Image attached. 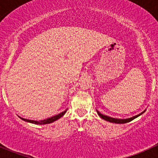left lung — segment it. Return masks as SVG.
<instances>
[{
  "instance_id": "8db88e82",
  "label": "left lung",
  "mask_w": 158,
  "mask_h": 158,
  "mask_svg": "<svg viewBox=\"0 0 158 158\" xmlns=\"http://www.w3.org/2000/svg\"><path fill=\"white\" fill-rule=\"evenodd\" d=\"M145 111H144L143 112H141V114H138V115L136 116H134V117L132 118H127V119H119V118H111V117H109V116L107 115H104V114H101V113L99 112V111H97V113H98V115L100 116V117L102 118H103L104 120L107 121V122H112V123H116V124H125V123H127V122H131V121L134 120L135 118H136L137 117H138V116L141 115V114H143V113Z\"/></svg>"
}]
</instances>
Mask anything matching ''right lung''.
Listing matches in <instances>:
<instances>
[{"label":"right lung","instance_id":"right-lung-1","mask_svg":"<svg viewBox=\"0 0 158 158\" xmlns=\"http://www.w3.org/2000/svg\"><path fill=\"white\" fill-rule=\"evenodd\" d=\"M66 111H67V109L65 110V111H63V112L60 113V114H57V115L52 116V117L49 118L45 119V120L40 121V122H37V121H33V120H29V119L22 118H20L23 119V121H26V122H30V123H33V124H37V125H44V124L52 123V122H55V121L58 120V119H59V118H61L62 116H63V114H64L66 112Z\"/></svg>","mask_w":158,"mask_h":158}]
</instances>
